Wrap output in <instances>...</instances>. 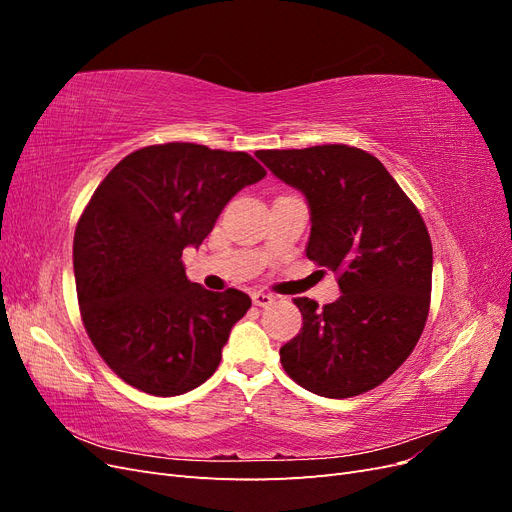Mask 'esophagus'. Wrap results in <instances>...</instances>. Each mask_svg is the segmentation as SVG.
Listing matches in <instances>:
<instances>
[{"label": "esophagus", "instance_id": "1", "mask_svg": "<svg viewBox=\"0 0 512 512\" xmlns=\"http://www.w3.org/2000/svg\"><path fill=\"white\" fill-rule=\"evenodd\" d=\"M252 301L258 307H269L275 301V297H273V294H267V292H254L252 294Z\"/></svg>", "mask_w": 512, "mask_h": 512}]
</instances>
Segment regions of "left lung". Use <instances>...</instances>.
I'll return each instance as SVG.
<instances>
[{
  "mask_svg": "<svg viewBox=\"0 0 512 512\" xmlns=\"http://www.w3.org/2000/svg\"><path fill=\"white\" fill-rule=\"evenodd\" d=\"M256 158L305 194L307 258L337 273L342 290L322 309L294 299L303 327L280 348L286 374L331 399L376 389L408 359L427 322L433 252L421 213L363 149H267Z\"/></svg>",
  "mask_w": 512,
  "mask_h": 512,
  "instance_id": "1",
  "label": "left lung"
}]
</instances>
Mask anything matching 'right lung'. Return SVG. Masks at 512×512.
Returning a JSON list of instances; mask_svg holds the SVG:
<instances>
[{
	"mask_svg": "<svg viewBox=\"0 0 512 512\" xmlns=\"http://www.w3.org/2000/svg\"><path fill=\"white\" fill-rule=\"evenodd\" d=\"M265 175L250 153L166 143L130 153L98 185L74 232L76 294L91 344L123 382L175 397L218 369L252 299L190 282L181 256Z\"/></svg>",
	"mask_w": 512,
	"mask_h": 512,
	"instance_id": "right-lung-1",
	"label": "right lung"
}]
</instances>
